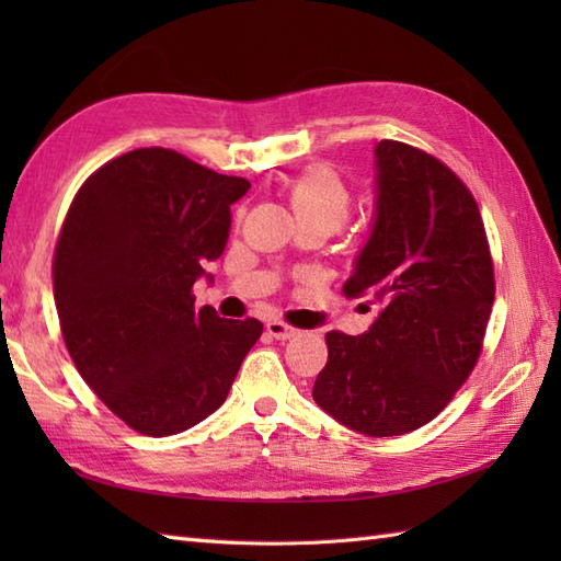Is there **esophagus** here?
I'll list each match as a JSON object with an SVG mask.
<instances>
[{
  "label": "esophagus",
  "mask_w": 561,
  "mask_h": 561,
  "mask_svg": "<svg viewBox=\"0 0 561 561\" xmlns=\"http://www.w3.org/2000/svg\"><path fill=\"white\" fill-rule=\"evenodd\" d=\"M265 328H267V332H270L274 340H282V342L284 340H291L296 332H299L296 328H291L289 323H284V320H270Z\"/></svg>",
  "instance_id": "1"
}]
</instances>
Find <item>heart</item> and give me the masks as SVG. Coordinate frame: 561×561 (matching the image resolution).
Here are the masks:
<instances>
[{
    "mask_svg": "<svg viewBox=\"0 0 561 561\" xmlns=\"http://www.w3.org/2000/svg\"><path fill=\"white\" fill-rule=\"evenodd\" d=\"M352 190L330 163H316L294 178L289 205L299 224H320L337 231L352 211Z\"/></svg>",
    "mask_w": 561,
    "mask_h": 561,
    "instance_id": "b5f03b06",
    "label": "heart"
}]
</instances>
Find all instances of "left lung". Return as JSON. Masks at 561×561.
Listing matches in <instances>:
<instances>
[{
	"mask_svg": "<svg viewBox=\"0 0 561 561\" xmlns=\"http://www.w3.org/2000/svg\"><path fill=\"white\" fill-rule=\"evenodd\" d=\"M376 224L344 296H374L364 335H325L313 400L344 426L400 436L432 422L478 364L494 304L480 207L444 161L396 139L376 147Z\"/></svg>",
	"mask_w": 561,
	"mask_h": 561,
	"instance_id": "1",
	"label": "left lung"
}]
</instances>
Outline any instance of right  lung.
Masks as SVG:
<instances>
[{
    "instance_id": "right-lung-1",
    "label": "right lung",
    "mask_w": 561,
    "mask_h": 561,
    "mask_svg": "<svg viewBox=\"0 0 561 561\" xmlns=\"http://www.w3.org/2000/svg\"><path fill=\"white\" fill-rule=\"evenodd\" d=\"M248 187L149 147L103 163L71 199L53 257L59 330L81 378L139 434H181L219 410L262 335L260 320H224L193 294Z\"/></svg>"
}]
</instances>
